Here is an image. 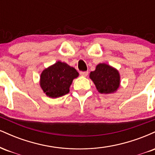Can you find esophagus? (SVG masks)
<instances>
[{"label":"esophagus","instance_id":"esophagus-1","mask_svg":"<svg viewBox=\"0 0 155 155\" xmlns=\"http://www.w3.org/2000/svg\"><path fill=\"white\" fill-rule=\"evenodd\" d=\"M80 75L82 76H87L88 75V71H81L80 72Z\"/></svg>","mask_w":155,"mask_h":155}]
</instances>
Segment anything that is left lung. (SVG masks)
I'll return each mask as SVG.
<instances>
[{"label":"left lung","mask_w":155,"mask_h":155,"mask_svg":"<svg viewBox=\"0 0 155 155\" xmlns=\"http://www.w3.org/2000/svg\"><path fill=\"white\" fill-rule=\"evenodd\" d=\"M90 79L101 94H112L120 86V74L118 70L106 63H99L94 71L90 72Z\"/></svg>","instance_id":"8db88e82"}]
</instances>
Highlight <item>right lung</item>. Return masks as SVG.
<instances>
[{
  "label": "right lung",
  "mask_w": 155,
  "mask_h": 155,
  "mask_svg": "<svg viewBox=\"0 0 155 155\" xmlns=\"http://www.w3.org/2000/svg\"><path fill=\"white\" fill-rule=\"evenodd\" d=\"M78 76L79 73L74 68L58 61L41 74L40 86L46 95L56 98L68 93L73 80Z\"/></svg>",
  "instance_id": "add662e5"
}]
</instances>
